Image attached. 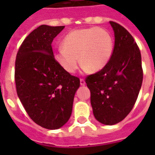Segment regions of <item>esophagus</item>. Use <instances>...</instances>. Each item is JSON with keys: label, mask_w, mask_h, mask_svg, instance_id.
Masks as SVG:
<instances>
[{"label": "esophagus", "mask_w": 155, "mask_h": 155, "mask_svg": "<svg viewBox=\"0 0 155 155\" xmlns=\"http://www.w3.org/2000/svg\"><path fill=\"white\" fill-rule=\"evenodd\" d=\"M80 84L81 85H84L85 84V81L84 78H80Z\"/></svg>", "instance_id": "esophagus-1"}]
</instances>
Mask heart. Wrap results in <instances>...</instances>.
Listing matches in <instances>:
<instances>
[{"instance_id": "heart-1", "label": "heart", "mask_w": 155, "mask_h": 155, "mask_svg": "<svg viewBox=\"0 0 155 155\" xmlns=\"http://www.w3.org/2000/svg\"><path fill=\"white\" fill-rule=\"evenodd\" d=\"M113 52V39L104 28L90 27L71 31L57 49L55 58L68 73H74L81 64L84 69L97 71L104 68Z\"/></svg>"}]
</instances>
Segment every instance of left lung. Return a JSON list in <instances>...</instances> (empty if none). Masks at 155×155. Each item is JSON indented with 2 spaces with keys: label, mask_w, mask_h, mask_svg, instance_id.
Instances as JSON below:
<instances>
[{
  "label": "left lung",
  "mask_w": 155,
  "mask_h": 155,
  "mask_svg": "<svg viewBox=\"0 0 155 155\" xmlns=\"http://www.w3.org/2000/svg\"><path fill=\"white\" fill-rule=\"evenodd\" d=\"M110 23L115 33L110 60L101 71L85 78L94 116L105 125L116 124L130 113L143 79L141 55L133 36L120 24Z\"/></svg>",
  "instance_id": "obj_1"
}]
</instances>
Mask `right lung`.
Returning <instances> with one entry per match:
<instances>
[{"mask_svg": "<svg viewBox=\"0 0 155 155\" xmlns=\"http://www.w3.org/2000/svg\"><path fill=\"white\" fill-rule=\"evenodd\" d=\"M64 27H37L24 39L15 59L17 95L29 117L47 129L68 122L80 85L79 78L66 72L53 56L52 40Z\"/></svg>", "mask_w": 155, "mask_h": 155, "instance_id": "1", "label": "right lung"}]
</instances>
